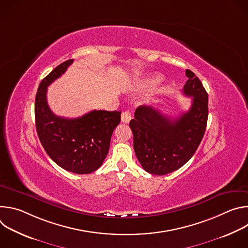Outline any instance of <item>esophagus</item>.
Segmentation results:
<instances>
[{"mask_svg": "<svg viewBox=\"0 0 248 248\" xmlns=\"http://www.w3.org/2000/svg\"><path fill=\"white\" fill-rule=\"evenodd\" d=\"M130 120H131V114H130V112L125 111V112H124V113L122 114V122H123V123L127 124V123H129Z\"/></svg>", "mask_w": 248, "mask_h": 248, "instance_id": "34e87169", "label": "esophagus"}]
</instances>
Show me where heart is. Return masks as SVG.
I'll use <instances>...</instances> for the list:
<instances>
[{"instance_id": "obj_1", "label": "heart", "mask_w": 248, "mask_h": 248, "mask_svg": "<svg viewBox=\"0 0 248 248\" xmlns=\"http://www.w3.org/2000/svg\"><path fill=\"white\" fill-rule=\"evenodd\" d=\"M160 79H161L160 76H152L151 78H146L142 79L141 83H142V85H144V86H152V85L156 84L157 82H159Z\"/></svg>"}]
</instances>
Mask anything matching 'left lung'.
Returning <instances> with one entry per match:
<instances>
[{"label":"left lung","mask_w":248,"mask_h":248,"mask_svg":"<svg viewBox=\"0 0 248 248\" xmlns=\"http://www.w3.org/2000/svg\"><path fill=\"white\" fill-rule=\"evenodd\" d=\"M183 93L192 97L190 109L178 118L139 106L129 122L135 155L149 173L164 175L182 168L193 156L204 136L208 120V94L189 69Z\"/></svg>","instance_id":"8db88e82"}]
</instances>
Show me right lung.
<instances>
[{"label":"right lung","instance_id":"right-lung-1","mask_svg":"<svg viewBox=\"0 0 248 248\" xmlns=\"http://www.w3.org/2000/svg\"><path fill=\"white\" fill-rule=\"evenodd\" d=\"M74 60H67L39 84L35 98V124L40 142L50 158L65 170L90 173L107 157L114 129L121 123V112L94 110L77 119L56 116L47 103V87Z\"/></svg>","mask_w":248,"mask_h":248}]
</instances>
